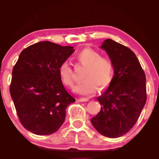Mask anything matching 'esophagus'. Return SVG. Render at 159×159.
Returning a JSON list of instances; mask_svg holds the SVG:
<instances>
[{"instance_id":"34e87169","label":"esophagus","mask_w":159,"mask_h":159,"mask_svg":"<svg viewBox=\"0 0 159 159\" xmlns=\"http://www.w3.org/2000/svg\"><path fill=\"white\" fill-rule=\"evenodd\" d=\"M78 100H79V102H83L89 101V99L87 98H78Z\"/></svg>"}]
</instances>
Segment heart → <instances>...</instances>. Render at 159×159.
Returning a JSON list of instances; mask_svg holds the SVG:
<instances>
[{"mask_svg":"<svg viewBox=\"0 0 159 159\" xmlns=\"http://www.w3.org/2000/svg\"><path fill=\"white\" fill-rule=\"evenodd\" d=\"M79 65L85 66L82 74L81 82L74 87V91L81 95L94 94L99 89H104L110 84L114 75V66L110 59L102 57L99 53L91 48H84L75 56ZM62 83L66 87L73 85V72L67 61L61 63L58 69Z\"/></svg>","mask_w":159,"mask_h":159,"instance_id":"obj_1","label":"heart"}]
</instances>
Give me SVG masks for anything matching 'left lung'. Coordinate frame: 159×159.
Listing matches in <instances>:
<instances>
[{
    "label": "left lung",
    "instance_id": "1",
    "mask_svg": "<svg viewBox=\"0 0 159 159\" xmlns=\"http://www.w3.org/2000/svg\"><path fill=\"white\" fill-rule=\"evenodd\" d=\"M100 48L108 54L114 73L108 88L97 97L101 110L91 123L101 134L116 138L129 132L139 118L147 101L146 75L128 47L107 39Z\"/></svg>",
    "mask_w": 159,
    "mask_h": 159
}]
</instances>
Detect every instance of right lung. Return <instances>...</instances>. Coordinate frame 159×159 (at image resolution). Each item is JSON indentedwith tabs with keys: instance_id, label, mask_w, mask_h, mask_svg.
<instances>
[{
	"instance_id": "1",
	"label": "right lung",
	"mask_w": 159,
	"mask_h": 159,
	"mask_svg": "<svg viewBox=\"0 0 159 159\" xmlns=\"http://www.w3.org/2000/svg\"><path fill=\"white\" fill-rule=\"evenodd\" d=\"M73 48L39 42L24 49L14 66L11 97L21 125L34 134L56 132L64 122L66 107L75 102L58 72L61 63L73 54Z\"/></svg>"
}]
</instances>
